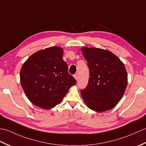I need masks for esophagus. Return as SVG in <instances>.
<instances>
[{
  "mask_svg": "<svg viewBox=\"0 0 146 146\" xmlns=\"http://www.w3.org/2000/svg\"><path fill=\"white\" fill-rule=\"evenodd\" d=\"M73 76H74V78H75L76 80H77V78H78V74H77V73L75 74Z\"/></svg>",
  "mask_w": 146,
  "mask_h": 146,
  "instance_id": "esophagus-1",
  "label": "esophagus"
}]
</instances>
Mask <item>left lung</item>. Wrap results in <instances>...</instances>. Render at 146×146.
<instances>
[{"mask_svg":"<svg viewBox=\"0 0 146 146\" xmlns=\"http://www.w3.org/2000/svg\"><path fill=\"white\" fill-rule=\"evenodd\" d=\"M82 51L90 73L87 86L81 90L83 100L98 112L111 109L121 100L127 85L124 64L109 51L84 47Z\"/></svg>","mask_w":146,"mask_h":146,"instance_id":"1","label":"left lung"}]
</instances>
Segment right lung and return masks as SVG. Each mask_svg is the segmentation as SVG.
<instances>
[{"label":"right lung","mask_w":146,"mask_h":146,"mask_svg":"<svg viewBox=\"0 0 146 146\" xmlns=\"http://www.w3.org/2000/svg\"><path fill=\"white\" fill-rule=\"evenodd\" d=\"M63 50L54 46L31 56L21 68V86L37 107L50 109L60 104L76 81L68 73Z\"/></svg>","instance_id":"right-lung-1"}]
</instances>
